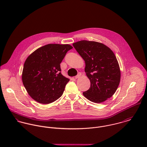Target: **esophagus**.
<instances>
[{"mask_svg":"<svg viewBox=\"0 0 147 147\" xmlns=\"http://www.w3.org/2000/svg\"><path fill=\"white\" fill-rule=\"evenodd\" d=\"M80 76H81V74L80 73H79V74H78L75 77V78L76 79H78V78H79L80 77Z\"/></svg>","mask_w":147,"mask_h":147,"instance_id":"1","label":"esophagus"}]
</instances>
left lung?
Here are the masks:
<instances>
[{"mask_svg":"<svg viewBox=\"0 0 147 147\" xmlns=\"http://www.w3.org/2000/svg\"><path fill=\"white\" fill-rule=\"evenodd\" d=\"M72 45L85 61V72L90 82L89 89L83 95L95 103H101L110 98L121 80L119 64L114 53L99 42L83 40Z\"/></svg>","mask_w":147,"mask_h":147,"instance_id":"8db88e82","label":"left lung"}]
</instances>
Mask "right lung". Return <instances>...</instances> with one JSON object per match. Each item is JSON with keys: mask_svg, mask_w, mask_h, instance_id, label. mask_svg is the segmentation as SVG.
I'll list each match as a JSON object with an SVG mask.
<instances>
[{"mask_svg": "<svg viewBox=\"0 0 147 147\" xmlns=\"http://www.w3.org/2000/svg\"><path fill=\"white\" fill-rule=\"evenodd\" d=\"M72 48L67 44H48L27 58L24 64L22 80L33 100L48 104L62 96L69 80L62 75L60 64Z\"/></svg>", "mask_w": 147, "mask_h": 147, "instance_id": "1", "label": "right lung"}]
</instances>
